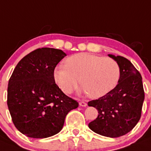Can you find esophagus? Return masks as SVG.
<instances>
[{"label": "esophagus", "mask_w": 151, "mask_h": 151, "mask_svg": "<svg viewBox=\"0 0 151 151\" xmlns=\"http://www.w3.org/2000/svg\"><path fill=\"white\" fill-rule=\"evenodd\" d=\"M79 105L81 106V107H86L87 105V102H85L84 101H81L79 102Z\"/></svg>", "instance_id": "1"}]
</instances>
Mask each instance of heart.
Returning <instances> with one entry per match:
<instances>
[{"label": "heart", "instance_id": "1", "mask_svg": "<svg viewBox=\"0 0 151 151\" xmlns=\"http://www.w3.org/2000/svg\"><path fill=\"white\" fill-rule=\"evenodd\" d=\"M65 63L56 67L54 78L67 94L76 90L80 82L90 97L99 98L111 91L119 80V65L109 57L81 52L67 58Z\"/></svg>", "mask_w": 151, "mask_h": 151}]
</instances>
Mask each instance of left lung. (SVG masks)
<instances>
[{
    "label": "left lung",
    "instance_id": "1",
    "mask_svg": "<svg viewBox=\"0 0 151 151\" xmlns=\"http://www.w3.org/2000/svg\"><path fill=\"white\" fill-rule=\"evenodd\" d=\"M120 67V78L114 89L88 105L98 110V117L89 123L95 133L116 138L130 131L142 115L145 91L142 78L129 60L122 56L109 55Z\"/></svg>",
    "mask_w": 151,
    "mask_h": 151
}]
</instances>
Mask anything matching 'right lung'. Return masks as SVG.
Listing matches in <instances>:
<instances>
[{"label":"right lung","instance_id":"1","mask_svg":"<svg viewBox=\"0 0 151 151\" xmlns=\"http://www.w3.org/2000/svg\"><path fill=\"white\" fill-rule=\"evenodd\" d=\"M66 54L38 48L24 56L9 80L7 105L12 122L27 136L50 137L59 133L66 116L78 107L55 84L54 70Z\"/></svg>","mask_w":151,"mask_h":151}]
</instances>
